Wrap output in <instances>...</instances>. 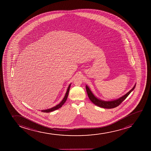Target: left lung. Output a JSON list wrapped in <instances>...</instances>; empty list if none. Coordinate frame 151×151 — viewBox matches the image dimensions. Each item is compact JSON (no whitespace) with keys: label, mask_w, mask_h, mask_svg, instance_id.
<instances>
[{"label":"left lung","mask_w":151,"mask_h":151,"mask_svg":"<svg viewBox=\"0 0 151 151\" xmlns=\"http://www.w3.org/2000/svg\"><path fill=\"white\" fill-rule=\"evenodd\" d=\"M135 85L134 86V87L132 88L131 90L129 91L124 95L122 96V97H120L118 99H116V100L109 101H106L98 99V98L96 97L94 95L92 91H91L90 88H89L87 85L86 86V91H87L88 98L92 103H93L95 105L99 106L100 107L104 108H106V109H111V108H113L119 106L120 104H121L123 101L127 98V97L129 95L130 93L134 90V88H135Z\"/></svg>","instance_id":"1"}]
</instances>
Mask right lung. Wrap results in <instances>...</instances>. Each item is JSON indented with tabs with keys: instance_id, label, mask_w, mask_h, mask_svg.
Listing matches in <instances>:
<instances>
[{
	"instance_id": "1",
	"label": "right lung",
	"mask_w": 151,
	"mask_h": 151,
	"mask_svg": "<svg viewBox=\"0 0 151 151\" xmlns=\"http://www.w3.org/2000/svg\"><path fill=\"white\" fill-rule=\"evenodd\" d=\"M70 85H71V83H70V84L69 85V86L68 87V89H67V91H66V94L65 95V96H64V98H63V100L61 101V102L59 104H58L57 105H56L55 106H54L53 107L51 108L50 109L41 110V112H42L46 113L50 112H52V111L56 110L58 109H59L64 104V103L65 102V101H66V100H67L68 95V93H69V89H70Z\"/></svg>"
}]
</instances>
